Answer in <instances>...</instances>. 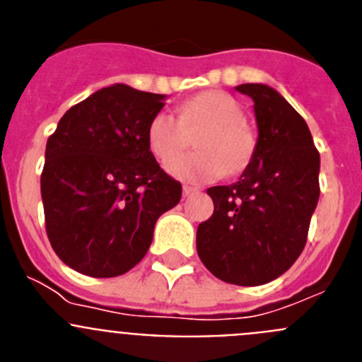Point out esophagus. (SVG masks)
<instances>
[{
    "instance_id": "esophagus-1",
    "label": "esophagus",
    "mask_w": 362,
    "mask_h": 362,
    "mask_svg": "<svg viewBox=\"0 0 362 362\" xmlns=\"http://www.w3.org/2000/svg\"><path fill=\"white\" fill-rule=\"evenodd\" d=\"M196 192H197L196 187H190V185H185V187H183V196L185 197H190L192 194H196Z\"/></svg>"
}]
</instances>
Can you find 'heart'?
Segmentation results:
<instances>
[{"label":"heart","mask_w":362,"mask_h":362,"mask_svg":"<svg viewBox=\"0 0 362 362\" xmlns=\"http://www.w3.org/2000/svg\"><path fill=\"white\" fill-rule=\"evenodd\" d=\"M197 129L196 154L180 156L187 146V132ZM150 152L174 177L188 183H212L221 175L245 170L255 152V136L245 123L241 105L221 90H209L185 101L179 119L170 112H158L146 130ZM178 155L179 158L175 156Z\"/></svg>","instance_id":"obj_1"}]
</instances>
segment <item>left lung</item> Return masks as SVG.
<instances>
[{"label": "left lung", "mask_w": 362, "mask_h": 362, "mask_svg": "<svg viewBox=\"0 0 362 362\" xmlns=\"http://www.w3.org/2000/svg\"><path fill=\"white\" fill-rule=\"evenodd\" d=\"M257 143L241 177L206 190L214 214L197 226V254L217 279L259 286L283 276L306 245L319 201V152L308 124L272 86L245 83Z\"/></svg>", "instance_id": "left-lung-1"}]
</instances>
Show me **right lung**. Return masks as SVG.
Returning a JSON list of instances; mask_svg holds the SVG:
<instances>
[{
	"mask_svg": "<svg viewBox=\"0 0 362 362\" xmlns=\"http://www.w3.org/2000/svg\"><path fill=\"white\" fill-rule=\"evenodd\" d=\"M165 95L117 83L74 105L47 141L41 199L47 235L66 267L116 277L148 252L161 214L181 183L158 165L146 141Z\"/></svg>",
	"mask_w": 362,
	"mask_h": 362,
	"instance_id": "1",
	"label": "right lung"
}]
</instances>
